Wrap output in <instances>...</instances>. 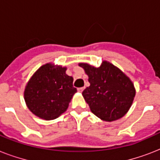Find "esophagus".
I'll list each match as a JSON object with an SVG mask.
<instances>
[{
	"instance_id": "obj_1",
	"label": "esophagus",
	"mask_w": 160,
	"mask_h": 160,
	"mask_svg": "<svg viewBox=\"0 0 160 160\" xmlns=\"http://www.w3.org/2000/svg\"><path fill=\"white\" fill-rule=\"evenodd\" d=\"M84 89H85V87H80V88H78L77 90L79 92H82L83 90H84Z\"/></svg>"
}]
</instances>
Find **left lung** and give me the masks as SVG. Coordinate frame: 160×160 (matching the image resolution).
Segmentation results:
<instances>
[{
	"instance_id": "8db88e82",
	"label": "left lung",
	"mask_w": 160,
	"mask_h": 160,
	"mask_svg": "<svg viewBox=\"0 0 160 160\" xmlns=\"http://www.w3.org/2000/svg\"><path fill=\"white\" fill-rule=\"evenodd\" d=\"M90 85L82 95L93 114L107 122L120 119L130 109L135 88L131 80L115 65L103 60L100 67L80 63Z\"/></svg>"
}]
</instances>
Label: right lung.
I'll return each mask as SVG.
<instances>
[{
    "instance_id": "right-lung-1",
    "label": "right lung",
    "mask_w": 160,
    "mask_h": 160,
    "mask_svg": "<svg viewBox=\"0 0 160 160\" xmlns=\"http://www.w3.org/2000/svg\"><path fill=\"white\" fill-rule=\"evenodd\" d=\"M66 67L47 63L39 68L29 80L24 91L28 109L36 116L52 120L66 111L73 95V77L66 75Z\"/></svg>"
}]
</instances>
